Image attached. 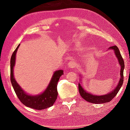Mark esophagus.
<instances>
[{
    "mask_svg": "<svg viewBox=\"0 0 130 130\" xmlns=\"http://www.w3.org/2000/svg\"><path fill=\"white\" fill-rule=\"evenodd\" d=\"M76 62H73V61H70L68 63V68H74L76 67Z\"/></svg>",
    "mask_w": 130,
    "mask_h": 130,
    "instance_id": "obj_1",
    "label": "esophagus"
}]
</instances>
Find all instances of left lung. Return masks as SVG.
<instances>
[{
    "mask_svg": "<svg viewBox=\"0 0 130 130\" xmlns=\"http://www.w3.org/2000/svg\"><path fill=\"white\" fill-rule=\"evenodd\" d=\"M109 49H112L114 50L115 56L117 57L119 62V64L121 67L120 80L119 81L117 86H116V87L112 91L109 92L108 94L101 96L94 95L93 94L87 92L86 91H85L83 89L82 85L79 83L78 91L79 92H80V95L84 99L87 101V102L94 103V104H102V103L109 102L111 100H112L113 98H115V96H116V94L118 93V92L119 91L120 88L122 87V85H123V80H124V77H123V70H124V60H123L122 57L121 56L118 47L116 46H113L109 47Z\"/></svg>",
    "mask_w": 130,
    "mask_h": 130,
    "instance_id": "obj_1",
    "label": "left lung"
}]
</instances>
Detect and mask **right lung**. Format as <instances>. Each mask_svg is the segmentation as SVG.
<instances>
[{
  "instance_id": "right-lung-1",
  "label": "right lung",
  "mask_w": 130,
  "mask_h": 130,
  "mask_svg": "<svg viewBox=\"0 0 130 130\" xmlns=\"http://www.w3.org/2000/svg\"><path fill=\"white\" fill-rule=\"evenodd\" d=\"M19 46L20 44L13 52L10 60L11 82L15 93L22 103L28 107L41 110L52 107L57 99L58 95L57 83L60 77L63 74V71L62 70H58L54 72L49 84L42 93L35 96L27 94L17 83L14 76V67L15 63L16 53Z\"/></svg>"
}]
</instances>
